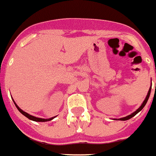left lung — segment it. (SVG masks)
Wrapping results in <instances>:
<instances>
[{"label":"left lung","instance_id":"1","mask_svg":"<svg viewBox=\"0 0 156 156\" xmlns=\"http://www.w3.org/2000/svg\"><path fill=\"white\" fill-rule=\"evenodd\" d=\"M150 93H151V88H149V90H148V94H147V96H146V98H145V101H143V103H142V104H141V107H140V108H138V109L136 111H135V112H134V113H132V114H130V115H128V116H127V117H125V118H120V119H118V120H121V121H126V120H128V119H130V118H133L134 116H135V115H136V114H138V113L139 112V111H141V110L143 109V108H144V107L145 106V104H146L147 101H148V98H149V96H150Z\"/></svg>","mask_w":156,"mask_h":156}]
</instances>
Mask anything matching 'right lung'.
Instances as JSON below:
<instances>
[{"instance_id": "add662e5", "label": "right lung", "mask_w": 156, "mask_h": 156, "mask_svg": "<svg viewBox=\"0 0 156 156\" xmlns=\"http://www.w3.org/2000/svg\"><path fill=\"white\" fill-rule=\"evenodd\" d=\"M13 101H14V100H13ZM14 103H15V106H16V108H18V111H19L20 112H21V114H23V115H25V116L26 117V118H28V119L31 120V121H39V122H45V121H51V120H52V119H53L54 118H55V117H53V118H49V119H43V118H36V117L31 116V115H30L29 114H28V113L25 112V111H23L22 110H21V109H20V108H19V107H18V105H17V104H15V101H14Z\"/></svg>"}]
</instances>
